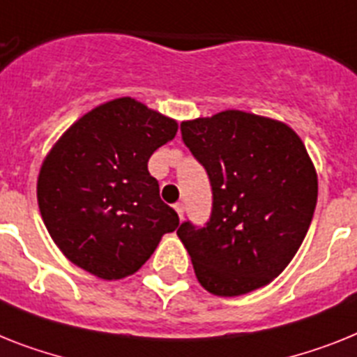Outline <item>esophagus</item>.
I'll list each match as a JSON object with an SVG mask.
<instances>
[{"instance_id":"1","label":"esophagus","mask_w":357,"mask_h":357,"mask_svg":"<svg viewBox=\"0 0 357 357\" xmlns=\"http://www.w3.org/2000/svg\"><path fill=\"white\" fill-rule=\"evenodd\" d=\"M174 211L178 212L179 220H183V214H185V206H183V203H176V205H174Z\"/></svg>"}]
</instances>
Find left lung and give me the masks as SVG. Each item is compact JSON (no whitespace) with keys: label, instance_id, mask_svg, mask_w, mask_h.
<instances>
[{"label":"left lung","instance_id":"obj_1","mask_svg":"<svg viewBox=\"0 0 357 357\" xmlns=\"http://www.w3.org/2000/svg\"><path fill=\"white\" fill-rule=\"evenodd\" d=\"M181 136L212 187L208 223L178 229L197 281L221 298L268 285L296 256L316 208L317 174L301 137L243 110L183 121Z\"/></svg>","mask_w":357,"mask_h":357}]
</instances>
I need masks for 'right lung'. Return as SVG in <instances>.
<instances>
[{
  "label": "right lung",
  "mask_w": 357,
  "mask_h": 357,
  "mask_svg": "<svg viewBox=\"0 0 357 357\" xmlns=\"http://www.w3.org/2000/svg\"><path fill=\"white\" fill-rule=\"evenodd\" d=\"M178 121L134 98L98 105L54 143L38 176V205L68 261L123 280L152 256L179 218L160 197L149 160Z\"/></svg>",
  "instance_id": "obj_1"
}]
</instances>
